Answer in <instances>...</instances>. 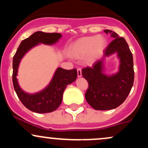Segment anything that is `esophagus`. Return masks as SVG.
Segmentation results:
<instances>
[{"label": "esophagus", "instance_id": "34e87169", "mask_svg": "<svg viewBox=\"0 0 148 148\" xmlns=\"http://www.w3.org/2000/svg\"><path fill=\"white\" fill-rule=\"evenodd\" d=\"M77 75H78V77H81V76H82V72H81V68L77 69Z\"/></svg>", "mask_w": 148, "mask_h": 148}]
</instances>
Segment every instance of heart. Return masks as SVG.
Segmentation results:
<instances>
[{
  "label": "heart",
  "mask_w": 148,
  "mask_h": 148,
  "mask_svg": "<svg viewBox=\"0 0 148 148\" xmlns=\"http://www.w3.org/2000/svg\"><path fill=\"white\" fill-rule=\"evenodd\" d=\"M106 40L102 37H87L81 38L73 45L71 52L74 57L83 58L88 55L89 61H95L102 55Z\"/></svg>",
  "instance_id": "b5f03b06"
}]
</instances>
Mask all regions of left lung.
I'll use <instances>...</instances> for the list:
<instances>
[{
    "mask_svg": "<svg viewBox=\"0 0 148 148\" xmlns=\"http://www.w3.org/2000/svg\"><path fill=\"white\" fill-rule=\"evenodd\" d=\"M113 37V41L103 50L104 56L92 67L82 69V75L88 82L86 99L95 110H111L121 105L130 94L134 84L133 56L126 40L115 32L104 30ZM117 52L121 60L119 72L112 76L103 74L105 58Z\"/></svg>",
    "mask_w": 148,
    "mask_h": 148,
    "instance_id": "1",
    "label": "left lung"
}]
</instances>
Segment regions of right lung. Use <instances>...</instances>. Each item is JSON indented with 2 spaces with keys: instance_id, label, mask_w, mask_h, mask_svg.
I'll return each mask as SVG.
<instances>
[{
  "instance_id": "add662e5",
  "label": "right lung",
  "mask_w": 148,
  "mask_h": 148,
  "mask_svg": "<svg viewBox=\"0 0 148 148\" xmlns=\"http://www.w3.org/2000/svg\"><path fill=\"white\" fill-rule=\"evenodd\" d=\"M61 37V34L57 33H47L37 31L21 42L13 58L12 82L14 90L18 99L30 111L38 113H46L54 111L62 102V94L67 85L72 84L77 77L76 69L67 70L60 67L57 69L50 84L45 90L30 95L20 88L17 82L18 67L20 61L26 52L39 43L53 45Z\"/></svg>"
}]
</instances>
